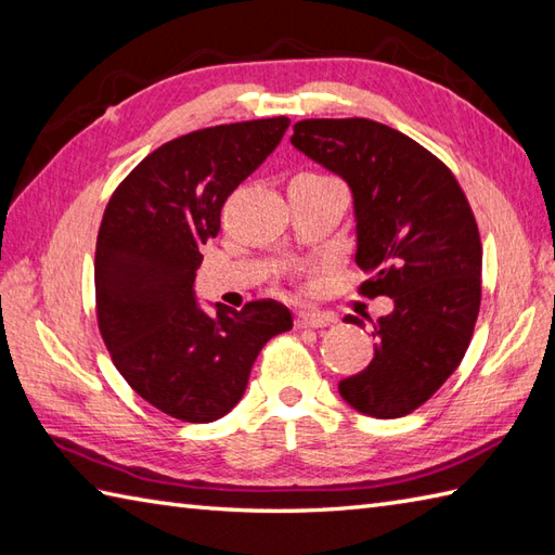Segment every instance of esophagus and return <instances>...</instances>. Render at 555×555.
I'll use <instances>...</instances> for the list:
<instances>
[{"label": "esophagus", "instance_id": "1", "mask_svg": "<svg viewBox=\"0 0 555 555\" xmlns=\"http://www.w3.org/2000/svg\"><path fill=\"white\" fill-rule=\"evenodd\" d=\"M330 323H335V315L320 313V311H299L297 313V327H327Z\"/></svg>", "mask_w": 555, "mask_h": 555}]
</instances>
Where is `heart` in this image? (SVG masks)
<instances>
[{"mask_svg": "<svg viewBox=\"0 0 555 555\" xmlns=\"http://www.w3.org/2000/svg\"><path fill=\"white\" fill-rule=\"evenodd\" d=\"M311 176H323V173H311Z\"/></svg>", "mask_w": 555, "mask_h": 555, "instance_id": "obj_1", "label": "heart"}]
</instances>
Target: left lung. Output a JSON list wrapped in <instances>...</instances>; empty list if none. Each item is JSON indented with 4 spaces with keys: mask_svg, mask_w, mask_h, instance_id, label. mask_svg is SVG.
Wrapping results in <instances>:
<instances>
[{
    "mask_svg": "<svg viewBox=\"0 0 555 555\" xmlns=\"http://www.w3.org/2000/svg\"><path fill=\"white\" fill-rule=\"evenodd\" d=\"M292 144L349 182L359 232V292L389 297L371 335L373 361L339 382L365 415L403 417L433 397L470 347L482 301V242L449 166L371 118H306ZM347 323L363 325L347 315Z\"/></svg>",
    "mask_w": 555,
    "mask_h": 555,
    "instance_id": "obj_1",
    "label": "left lung"
}]
</instances>
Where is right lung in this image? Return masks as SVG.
Returning a JSON list of instances; mask_svg holds the SVG:
<instances>
[{"label": "right lung", "mask_w": 555, "mask_h": 555, "mask_svg": "<svg viewBox=\"0 0 555 555\" xmlns=\"http://www.w3.org/2000/svg\"><path fill=\"white\" fill-rule=\"evenodd\" d=\"M287 116L194 130L158 146L111 194L96 235V325L111 361L154 409L184 423H214L235 409L263 344L292 330L273 299L194 301L202 246L220 208L266 162Z\"/></svg>", "instance_id": "add662e5"}]
</instances>
